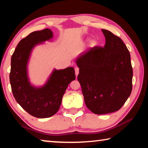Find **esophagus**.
Listing matches in <instances>:
<instances>
[{
	"instance_id": "1",
	"label": "esophagus",
	"mask_w": 148,
	"mask_h": 148,
	"mask_svg": "<svg viewBox=\"0 0 148 148\" xmlns=\"http://www.w3.org/2000/svg\"><path fill=\"white\" fill-rule=\"evenodd\" d=\"M75 74H76V77L79 74V68H77V67H75Z\"/></svg>"
}]
</instances>
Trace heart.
Segmentation results:
<instances>
[{
  "instance_id": "obj_1",
  "label": "heart",
  "mask_w": 148,
  "mask_h": 148,
  "mask_svg": "<svg viewBox=\"0 0 148 148\" xmlns=\"http://www.w3.org/2000/svg\"><path fill=\"white\" fill-rule=\"evenodd\" d=\"M95 44H96V41L95 40H91V41H90V45L92 46H95Z\"/></svg>"
}]
</instances>
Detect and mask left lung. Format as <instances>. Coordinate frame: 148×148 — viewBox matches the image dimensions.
<instances>
[{
	"label": "left lung",
	"mask_w": 148,
	"mask_h": 148,
	"mask_svg": "<svg viewBox=\"0 0 148 148\" xmlns=\"http://www.w3.org/2000/svg\"><path fill=\"white\" fill-rule=\"evenodd\" d=\"M106 39L103 47L89 48L77 57V80L85 103L95 114L119 110L132 91L131 56L119 37L102 29Z\"/></svg>",
	"instance_id": "8db88e82"
}]
</instances>
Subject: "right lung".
Returning <instances> with one entry per match:
<instances>
[{
	"label": "right lung",
	"instance_id": "right-lung-1",
	"mask_svg": "<svg viewBox=\"0 0 148 148\" xmlns=\"http://www.w3.org/2000/svg\"><path fill=\"white\" fill-rule=\"evenodd\" d=\"M53 37V32L49 29L31 32L19 42L11 58L12 93L17 103L37 118H47L57 113L67 87L76 78L73 67H68L54 69L42 86H34L30 82L28 63L32 49Z\"/></svg>",
	"mask_w": 148,
	"mask_h": 148
}]
</instances>
